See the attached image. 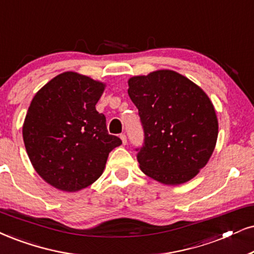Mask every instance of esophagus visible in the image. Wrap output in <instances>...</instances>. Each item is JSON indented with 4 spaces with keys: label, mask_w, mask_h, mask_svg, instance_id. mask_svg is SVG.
I'll return each instance as SVG.
<instances>
[{
    "label": "esophagus",
    "mask_w": 254,
    "mask_h": 254,
    "mask_svg": "<svg viewBox=\"0 0 254 254\" xmlns=\"http://www.w3.org/2000/svg\"><path fill=\"white\" fill-rule=\"evenodd\" d=\"M120 137H121V139H122V143H123L124 145H125V144H127V136H125L124 133H122Z\"/></svg>",
    "instance_id": "obj_1"
}]
</instances>
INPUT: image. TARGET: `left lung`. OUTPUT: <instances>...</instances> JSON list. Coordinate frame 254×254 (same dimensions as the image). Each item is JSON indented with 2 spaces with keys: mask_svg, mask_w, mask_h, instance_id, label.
I'll return each mask as SVG.
<instances>
[{
  "mask_svg": "<svg viewBox=\"0 0 254 254\" xmlns=\"http://www.w3.org/2000/svg\"><path fill=\"white\" fill-rule=\"evenodd\" d=\"M144 143L137 147L140 170L155 181L179 185L198 175L212 155L218 120L212 102L197 84L172 70L129 79Z\"/></svg>",
  "mask_w": 254,
  "mask_h": 254,
  "instance_id": "8db88e82",
  "label": "left lung"
}]
</instances>
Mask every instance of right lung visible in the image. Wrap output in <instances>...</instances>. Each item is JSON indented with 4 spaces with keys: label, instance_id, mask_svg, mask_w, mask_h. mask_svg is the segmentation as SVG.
I'll return each instance as SVG.
<instances>
[{
    "label": "right lung",
    "instance_id": "add662e5",
    "mask_svg": "<svg viewBox=\"0 0 254 254\" xmlns=\"http://www.w3.org/2000/svg\"><path fill=\"white\" fill-rule=\"evenodd\" d=\"M105 88L88 76L66 71L34 96L23 124L25 150L36 172L54 188L76 192L103 173L122 140L108 133L96 110Z\"/></svg>",
    "mask_w": 254,
    "mask_h": 254
}]
</instances>
